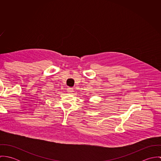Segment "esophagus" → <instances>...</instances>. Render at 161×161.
Masks as SVG:
<instances>
[{
    "label": "esophagus",
    "mask_w": 161,
    "mask_h": 161,
    "mask_svg": "<svg viewBox=\"0 0 161 161\" xmlns=\"http://www.w3.org/2000/svg\"><path fill=\"white\" fill-rule=\"evenodd\" d=\"M74 91V89L73 88H72V87H69V88H68V92L69 93H73V92Z\"/></svg>",
    "instance_id": "1"
}]
</instances>
